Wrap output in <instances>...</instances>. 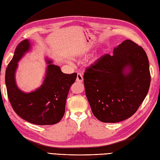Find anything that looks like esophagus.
<instances>
[{
	"instance_id": "obj_1",
	"label": "esophagus",
	"mask_w": 160,
	"mask_h": 160,
	"mask_svg": "<svg viewBox=\"0 0 160 160\" xmlns=\"http://www.w3.org/2000/svg\"><path fill=\"white\" fill-rule=\"evenodd\" d=\"M76 82H80V83H82L83 82V77H82V76L81 73H78V74H77Z\"/></svg>"
}]
</instances>
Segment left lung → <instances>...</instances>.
Listing matches in <instances>:
<instances>
[{"instance_id":"8db88e82","label":"left lung","mask_w":160,"mask_h":160,"mask_svg":"<svg viewBox=\"0 0 160 160\" xmlns=\"http://www.w3.org/2000/svg\"><path fill=\"white\" fill-rule=\"evenodd\" d=\"M150 83L148 57L130 40L114 48L113 55L101 57L84 73L86 96L92 113L105 123L132 116L144 101Z\"/></svg>"}]
</instances>
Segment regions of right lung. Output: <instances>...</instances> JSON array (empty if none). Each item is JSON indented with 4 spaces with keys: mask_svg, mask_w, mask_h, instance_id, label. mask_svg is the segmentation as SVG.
Here are the masks:
<instances>
[{
    "mask_svg": "<svg viewBox=\"0 0 160 160\" xmlns=\"http://www.w3.org/2000/svg\"><path fill=\"white\" fill-rule=\"evenodd\" d=\"M30 48L28 40L19 42L8 64L5 73L8 98L15 112L22 119L36 125L55 124L64 115L69 90L74 83L77 73H63L59 66L48 61L42 86L35 91L22 92L16 85L15 73L18 62Z\"/></svg>",
    "mask_w": 160,
    "mask_h": 160,
    "instance_id": "right-lung-1",
    "label": "right lung"
}]
</instances>
